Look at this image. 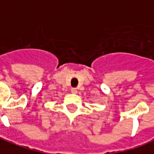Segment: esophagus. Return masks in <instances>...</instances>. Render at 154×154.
Instances as JSON below:
<instances>
[{
    "mask_svg": "<svg viewBox=\"0 0 154 154\" xmlns=\"http://www.w3.org/2000/svg\"><path fill=\"white\" fill-rule=\"evenodd\" d=\"M71 92H72V94H77V90L76 88H72V89H71Z\"/></svg>",
    "mask_w": 154,
    "mask_h": 154,
    "instance_id": "obj_1",
    "label": "esophagus"
}]
</instances>
